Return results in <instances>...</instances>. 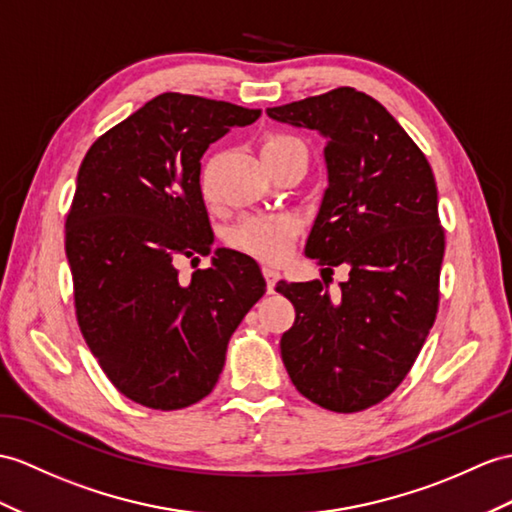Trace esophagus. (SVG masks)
<instances>
[{
	"mask_svg": "<svg viewBox=\"0 0 512 512\" xmlns=\"http://www.w3.org/2000/svg\"><path fill=\"white\" fill-rule=\"evenodd\" d=\"M263 276L267 280V291L273 293V286L280 280V271H276L273 267H263Z\"/></svg>",
	"mask_w": 512,
	"mask_h": 512,
	"instance_id": "esophagus-1",
	"label": "esophagus"
}]
</instances>
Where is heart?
Segmentation results:
<instances>
[{
    "mask_svg": "<svg viewBox=\"0 0 512 512\" xmlns=\"http://www.w3.org/2000/svg\"><path fill=\"white\" fill-rule=\"evenodd\" d=\"M302 145L291 134H267L260 145V154L271 156L286 147ZM206 184V173L202 176ZM302 230V221L293 213H267V215H245L232 226L228 239L239 252L254 256L263 263H280L289 256L291 247Z\"/></svg>",
    "mask_w": 512,
    "mask_h": 512,
    "instance_id": "heart-1",
    "label": "heart"
}]
</instances>
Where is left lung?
Listing matches in <instances>:
<instances>
[{
	"label": "left lung",
	"mask_w": 512,
	"mask_h": 512,
	"mask_svg": "<svg viewBox=\"0 0 512 512\" xmlns=\"http://www.w3.org/2000/svg\"><path fill=\"white\" fill-rule=\"evenodd\" d=\"M267 115L317 130L328 189L306 241L323 271L350 267L341 295L313 282H278L295 323L280 352L295 389L334 413L389 397L419 356L439 310L445 232L430 162L376 99L352 86Z\"/></svg>",
	"instance_id": "1"
}]
</instances>
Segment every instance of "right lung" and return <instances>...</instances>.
I'll list each match as a JSON object with an SVG mask.
<instances>
[{"instance_id":"1","label":"right lung","mask_w":512,"mask_h":512,"mask_svg":"<svg viewBox=\"0 0 512 512\" xmlns=\"http://www.w3.org/2000/svg\"><path fill=\"white\" fill-rule=\"evenodd\" d=\"M260 110L162 93L86 152L65 223L76 315L119 393L154 410L215 389L232 332L260 297L256 260L217 249L213 267L178 280L180 258L213 252L199 186L202 156Z\"/></svg>"}]
</instances>
